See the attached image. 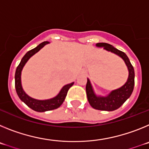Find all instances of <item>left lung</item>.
<instances>
[{
    "instance_id": "1",
    "label": "left lung",
    "mask_w": 149,
    "mask_h": 149,
    "mask_svg": "<svg viewBox=\"0 0 149 149\" xmlns=\"http://www.w3.org/2000/svg\"><path fill=\"white\" fill-rule=\"evenodd\" d=\"M96 46L104 47L105 50L111 51L123 59L127 66L129 72L128 78L125 84L118 89L112 91L111 93L106 97H98L95 95L90 81L87 79L86 86V95L89 104L94 109L98 110H105V111H113L119 108L126 101V100L131 96L134 90V69L131 62L125 54L114 48L113 46L108 43L100 42L97 43Z\"/></svg>"
}]
</instances>
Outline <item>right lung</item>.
I'll return each mask as SVG.
<instances>
[{"instance_id":"obj_1","label":"right lung","mask_w":149,"mask_h":149,"mask_svg":"<svg viewBox=\"0 0 149 149\" xmlns=\"http://www.w3.org/2000/svg\"><path fill=\"white\" fill-rule=\"evenodd\" d=\"M48 43L49 42H47V41H46V42H42L41 44H39L36 48L29 51L28 52L23 56V58L21 60V63H19V65L17 67L15 74V90H16V93L17 94H18L19 98L23 101L24 103H25L30 108H31L32 110L37 112L48 111V110H55V109L60 107L61 106L62 104L63 103V101L65 100V97H66V95L67 93H68V89H70L71 86H72V85L74 84V83H72V84H67V85L64 86L62 88L60 93H59L56 97L48 100L34 99V98H30V96H28L25 93H24V91L22 89V84H21V74H22V68H23L24 65H25V63H27V60H28L33 55L35 54L36 52H38L41 48H43V47H44L46 44H48Z\"/></svg>"}]
</instances>
